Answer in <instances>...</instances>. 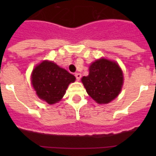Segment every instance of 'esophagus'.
<instances>
[{
	"mask_svg": "<svg viewBox=\"0 0 156 156\" xmlns=\"http://www.w3.org/2000/svg\"><path fill=\"white\" fill-rule=\"evenodd\" d=\"M75 77H76V79L79 81L81 79V78H82V74H81L80 73H76Z\"/></svg>",
	"mask_w": 156,
	"mask_h": 156,
	"instance_id": "1",
	"label": "esophagus"
}]
</instances>
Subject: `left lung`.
I'll list each match as a JSON object with an SVG mask.
<instances>
[{
	"mask_svg": "<svg viewBox=\"0 0 156 156\" xmlns=\"http://www.w3.org/2000/svg\"><path fill=\"white\" fill-rule=\"evenodd\" d=\"M82 82L93 100L99 104H108L119 95L123 75L116 62L100 59L90 65L89 75L84 76Z\"/></svg>",
	"mask_w": 156,
	"mask_h": 156,
	"instance_id": "left-lung-1",
	"label": "left lung"
}]
</instances>
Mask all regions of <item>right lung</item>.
Here are the masks:
<instances>
[{
	"label": "right lung",
	"instance_id": "obj_1",
	"mask_svg": "<svg viewBox=\"0 0 156 156\" xmlns=\"http://www.w3.org/2000/svg\"><path fill=\"white\" fill-rule=\"evenodd\" d=\"M75 77L51 61H43L33 70L32 85L40 99L48 104L58 102Z\"/></svg>",
	"mask_w": 156,
	"mask_h": 156
}]
</instances>
